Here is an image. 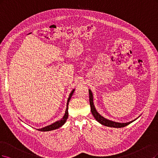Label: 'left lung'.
Returning a JSON list of instances; mask_svg holds the SVG:
<instances>
[{"label":"left lung","instance_id":"1","mask_svg":"<svg viewBox=\"0 0 158 158\" xmlns=\"http://www.w3.org/2000/svg\"><path fill=\"white\" fill-rule=\"evenodd\" d=\"M89 102H90V110L91 112H92L93 116L94 117V118L96 119V121H98L102 125L107 126V127H115V128H121V127H124L127 125H128L130 124L132 122H133L135 120L132 121L131 122H129V123H117V122L115 121H111L110 120H108L107 119H105L103 118L102 116H101L97 111H96L94 106L93 104V94L91 93V90H89Z\"/></svg>","mask_w":158,"mask_h":158}]
</instances>
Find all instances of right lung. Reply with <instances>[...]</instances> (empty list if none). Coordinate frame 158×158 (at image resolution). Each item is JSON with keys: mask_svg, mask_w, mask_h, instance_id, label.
I'll return each mask as SVG.
<instances>
[{"mask_svg": "<svg viewBox=\"0 0 158 158\" xmlns=\"http://www.w3.org/2000/svg\"><path fill=\"white\" fill-rule=\"evenodd\" d=\"M74 90H73L72 92L71 93V94H69V96L68 100V103H67V108H66L65 113V115L63 117V118L61 120L55 122V123H54L51 125H50L48 126L43 127V128H42V129H39L38 131H52V130H54V129H57L60 128V127H62L65 123L66 120H67V119L68 118V104H69V102L71 98H72V96L73 94Z\"/></svg>", "mask_w": 158, "mask_h": 158, "instance_id": "right-lung-1", "label": "right lung"}]
</instances>
